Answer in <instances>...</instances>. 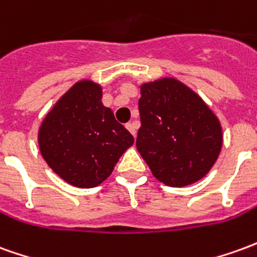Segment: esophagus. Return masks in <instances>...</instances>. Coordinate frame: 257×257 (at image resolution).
Masks as SVG:
<instances>
[{"label":"esophagus","mask_w":257,"mask_h":257,"mask_svg":"<svg viewBox=\"0 0 257 257\" xmlns=\"http://www.w3.org/2000/svg\"><path fill=\"white\" fill-rule=\"evenodd\" d=\"M136 128H138V126H136V123H135V122L126 123V129H128L129 132L134 135V136H136Z\"/></svg>","instance_id":"esophagus-1"}]
</instances>
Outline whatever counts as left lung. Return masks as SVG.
I'll list each match as a JSON object with an SVG mask.
<instances>
[{"label":"left lung","instance_id":"left-lung-1","mask_svg":"<svg viewBox=\"0 0 257 257\" xmlns=\"http://www.w3.org/2000/svg\"><path fill=\"white\" fill-rule=\"evenodd\" d=\"M141 94L136 147L154 177L175 188L203 178L221 150L218 118L177 79L145 83Z\"/></svg>","mask_w":257,"mask_h":257}]
</instances>
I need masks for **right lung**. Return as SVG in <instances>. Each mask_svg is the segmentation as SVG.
Returning <instances> with one entry per match:
<instances>
[{"label":"right lung","instance_id":"obj_1","mask_svg":"<svg viewBox=\"0 0 257 257\" xmlns=\"http://www.w3.org/2000/svg\"><path fill=\"white\" fill-rule=\"evenodd\" d=\"M101 87L78 82L57 101L39 131V146L50 168L68 184L94 188L114 170L134 136L101 103Z\"/></svg>","mask_w":257,"mask_h":257}]
</instances>
